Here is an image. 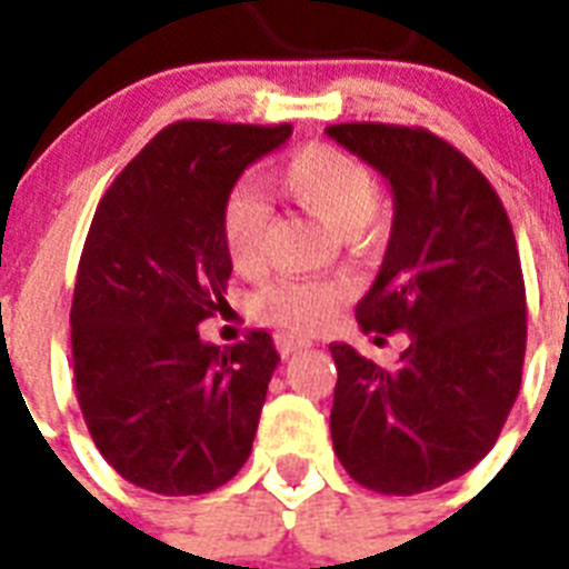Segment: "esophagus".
Masks as SVG:
<instances>
[{"label":"esophagus","instance_id":"obj_1","mask_svg":"<svg viewBox=\"0 0 569 569\" xmlns=\"http://www.w3.org/2000/svg\"><path fill=\"white\" fill-rule=\"evenodd\" d=\"M274 346H277V351H280V355L289 357V355H295V351H301V348H310V342H307V339L289 337V333H277Z\"/></svg>","mask_w":569,"mask_h":569}]
</instances>
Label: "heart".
<instances>
[{"instance_id": "b5f03b06", "label": "heart", "mask_w": 569, "mask_h": 569, "mask_svg": "<svg viewBox=\"0 0 569 569\" xmlns=\"http://www.w3.org/2000/svg\"><path fill=\"white\" fill-rule=\"evenodd\" d=\"M274 189L319 218L337 236H360L380 212L378 177L360 156L333 144H307L286 156ZM221 239L239 274H257L268 253V206L250 191H232L221 209ZM346 298L339 280H277L253 301V312L277 328L310 333Z\"/></svg>"}]
</instances>
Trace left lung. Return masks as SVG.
Segmentation results:
<instances>
[{"mask_svg": "<svg viewBox=\"0 0 569 569\" xmlns=\"http://www.w3.org/2000/svg\"><path fill=\"white\" fill-rule=\"evenodd\" d=\"M328 136L392 186L396 218L363 333L405 330L398 366L333 342V451L357 485L413 496L463 476L493 449L526 357V283L502 200L422 127L337 123Z\"/></svg>", "mask_w": 569, "mask_h": 569, "instance_id": "8db88e82", "label": "left lung"}]
</instances>
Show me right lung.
<instances>
[{
    "label": "right lung",
    "mask_w": 569,
    "mask_h": 569,
    "mask_svg": "<svg viewBox=\"0 0 569 569\" xmlns=\"http://www.w3.org/2000/svg\"><path fill=\"white\" fill-rule=\"evenodd\" d=\"M289 136V123H171L93 212L70 307L76 398L93 446L129 485L209 493L253 449L274 342L250 330L218 348L197 325L230 307L223 200Z\"/></svg>",
    "instance_id": "right-lung-1"
}]
</instances>
